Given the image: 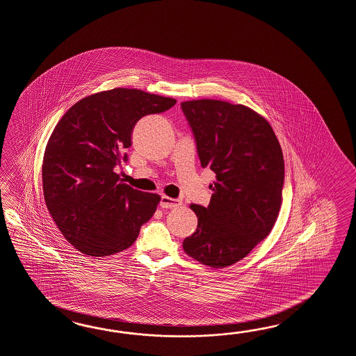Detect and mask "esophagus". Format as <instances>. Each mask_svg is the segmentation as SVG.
<instances>
[{"label": "esophagus", "mask_w": 356, "mask_h": 356, "mask_svg": "<svg viewBox=\"0 0 356 356\" xmlns=\"http://www.w3.org/2000/svg\"><path fill=\"white\" fill-rule=\"evenodd\" d=\"M181 206V200H174V198H170L167 195H162V200H161V207L162 209H176Z\"/></svg>", "instance_id": "esophagus-1"}]
</instances>
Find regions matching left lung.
Returning <instances> with one entry per match:
<instances>
[{"mask_svg":"<svg viewBox=\"0 0 356 356\" xmlns=\"http://www.w3.org/2000/svg\"><path fill=\"white\" fill-rule=\"evenodd\" d=\"M202 167L216 174L209 207L191 204L197 230L182 248L200 264L222 269L244 259L269 235L282 204L284 159L261 114L215 99L181 103Z\"/></svg>","mask_w":356,"mask_h":356,"instance_id":"obj_1","label":"left lung"}]
</instances>
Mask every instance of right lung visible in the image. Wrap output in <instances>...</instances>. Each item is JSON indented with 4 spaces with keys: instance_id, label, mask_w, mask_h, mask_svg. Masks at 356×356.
<instances>
[{
    "instance_id": "obj_1",
    "label": "right lung",
    "mask_w": 356,
    "mask_h": 356,
    "mask_svg": "<svg viewBox=\"0 0 356 356\" xmlns=\"http://www.w3.org/2000/svg\"><path fill=\"white\" fill-rule=\"evenodd\" d=\"M176 104L172 97L117 87L72 105L44 149V202L64 238L79 252L104 257L131 247L161 197L122 182L114 167L131 147L132 129L147 114Z\"/></svg>"
}]
</instances>
